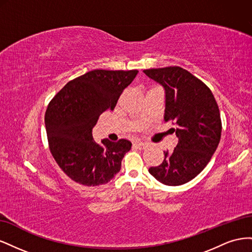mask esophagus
<instances>
[{
    "label": "esophagus",
    "instance_id": "obj_1",
    "mask_svg": "<svg viewBox=\"0 0 252 252\" xmlns=\"http://www.w3.org/2000/svg\"><path fill=\"white\" fill-rule=\"evenodd\" d=\"M133 146L135 148H138V149H145V148H146V144L143 143V142H136V143L133 144Z\"/></svg>",
    "mask_w": 252,
    "mask_h": 252
}]
</instances>
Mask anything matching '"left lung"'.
<instances>
[{
    "label": "left lung",
    "mask_w": 252,
    "mask_h": 252,
    "mask_svg": "<svg viewBox=\"0 0 252 252\" xmlns=\"http://www.w3.org/2000/svg\"><path fill=\"white\" fill-rule=\"evenodd\" d=\"M143 72L164 88V119L173 122L179 139L173 151L164 152L163 163L148 171L164 185H183L205 168L218 148L222 132L218 104L211 90L181 67Z\"/></svg>",
    "instance_id": "8db88e82"
}]
</instances>
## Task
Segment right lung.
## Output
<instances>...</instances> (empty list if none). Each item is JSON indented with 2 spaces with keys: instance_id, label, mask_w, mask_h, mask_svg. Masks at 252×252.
Instances as JSON below:
<instances>
[{
  "instance_id": "obj_1",
  "label": "right lung",
  "mask_w": 252,
  "mask_h": 252,
  "mask_svg": "<svg viewBox=\"0 0 252 252\" xmlns=\"http://www.w3.org/2000/svg\"><path fill=\"white\" fill-rule=\"evenodd\" d=\"M138 70L95 69L68 82L45 113L49 148L56 162L72 181L85 186L108 183L121 170L131 142L96 143L93 128L98 117L116 107Z\"/></svg>"
}]
</instances>
